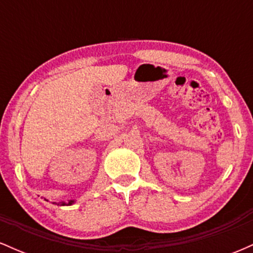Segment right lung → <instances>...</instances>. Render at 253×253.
<instances>
[{
  "instance_id": "obj_1",
  "label": "right lung",
  "mask_w": 253,
  "mask_h": 253,
  "mask_svg": "<svg viewBox=\"0 0 253 253\" xmlns=\"http://www.w3.org/2000/svg\"><path fill=\"white\" fill-rule=\"evenodd\" d=\"M72 203H74V200H70V201H69L68 203L62 202V203H60V205H62V206H70V205H72Z\"/></svg>"
}]
</instances>
